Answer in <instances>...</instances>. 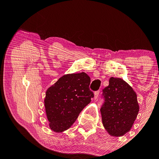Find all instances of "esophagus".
Here are the masks:
<instances>
[{
    "mask_svg": "<svg viewBox=\"0 0 159 159\" xmlns=\"http://www.w3.org/2000/svg\"><path fill=\"white\" fill-rule=\"evenodd\" d=\"M99 92H100L99 90H98V91H96L95 92V95H94V99H98V98Z\"/></svg>",
    "mask_w": 159,
    "mask_h": 159,
    "instance_id": "34e87169",
    "label": "esophagus"
}]
</instances>
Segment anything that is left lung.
Masks as SVG:
<instances>
[{
  "label": "left lung",
  "instance_id": "left-lung-1",
  "mask_svg": "<svg viewBox=\"0 0 159 159\" xmlns=\"http://www.w3.org/2000/svg\"><path fill=\"white\" fill-rule=\"evenodd\" d=\"M103 89L101 107L105 129L112 136H122L129 131L139 111L137 94L127 82L112 77Z\"/></svg>",
  "mask_w": 159,
  "mask_h": 159
}]
</instances>
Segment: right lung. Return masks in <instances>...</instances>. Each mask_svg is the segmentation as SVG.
<instances>
[{"label":"right lung","mask_w":159,"mask_h":159,"mask_svg":"<svg viewBox=\"0 0 159 159\" xmlns=\"http://www.w3.org/2000/svg\"><path fill=\"white\" fill-rule=\"evenodd\" d=\"M90 77L85 72L64 75L47 89L44 105L50 129L60 133L68 129L94 97Z\"/></svg>","instance_id":"right-lung-1"}]
</instances>
